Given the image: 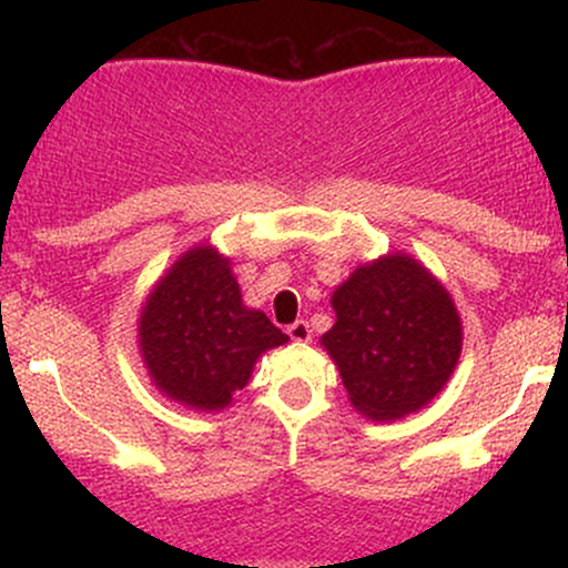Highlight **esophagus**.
Masks as SVG:
<instances>
[{
    "mask_svg": "<svg viewBox=\"0 0 568 568\" xmlns=\"http://www.w3.org/2000/svg\"><path fill=\"white\" fill-rule=\"evenodd\" d=\"M288 336L293 342H312V328L306 321H296L293 325H288Z\"/></svg>",
    "mask_w": 568,
    "mask_h": 568,
    "instance_id": "obj_1",
    "label": "esophagus"
}]
</instances>
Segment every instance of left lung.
Segmentation results:
<instances>
[{
  "label": "left lung",
  "instance_id": "1",
  "mask_svg": "<svg viewBox=\"0 0 568 568\" xmlns=\"http://www.w3.org/2000/svg\"><path fill=\"white\" fill-rule=\"evenodd\" d=\"M336 323L321 336L352 408L395 422L425 408L462 355V317L446 285L408 253L355 266L331 296Z\"/></svg>",
  "mask_w": 568,
  "mask_h": 568
}]
</instances>
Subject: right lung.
<instances>
[{"label":"right lung","mask_w":568,"mask_h":568,"mask_svg":"<svg viewBox=\"0 0 568 568\" xmlns=\"http://www.w3.org/2000/svg\"><path fill=\"white\" fill-rule=\"evenodd\" d=\"M285 342L262 310L245 306L230 256L207 243L175 258L139 315L149 379L168 400L207 414L230 406L258 357Z\"/></svg>","instance_id":"1"}]
</instances>
